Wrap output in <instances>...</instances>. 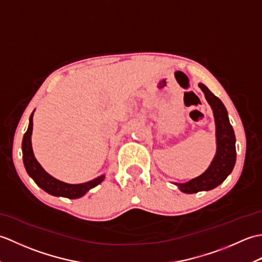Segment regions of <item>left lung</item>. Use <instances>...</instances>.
I'll return each instance as SVG.
<instances>
[{
  "instance_id": "left-lung-1",
  "label": "left lung",
  "mask_w": 262,
  "mask_h": 262,
  "mask_svg": "<svg viewBox=\"0 0 262 262\" xmlns=\"http://www.w3.org/2000/svg\"><path fill=\"white\" fill-rule=\"evenodd\" d=\"M199 88L205 93L206 100L214 111L217 151L213 162L202 176L186 183H176L180 190L186 193L210 190V189L221 185L232 172L236 160L235 135L233 127L230 124L225 105L203 83H199Z\"/></svg>"
}]
</instances>
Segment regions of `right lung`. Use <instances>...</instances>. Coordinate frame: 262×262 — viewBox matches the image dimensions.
Listing matches in <instances>:
<instances>
[{
    "mask_svg": "<svg viewBox=\"0 0 262 262\" xmlns=\"http://www.w3.org/2000/svg\"><path fill=\"white\" fill-rule=\"evenodd\" d=\"M32 116L31 114L29 118V126L24 135L22 140V158H24L25 168L33 181L40 187L42 190L53 194V196H62L70 199L80 198L88 190H90L93 187L98 186L100 182L103 181L104 176L98 177L97 179L89 181L85 183H80V185H70L55 179L52 176H49L47 172L41 168V165L38 163V161L35 159V155L32 152L31 147V133H32Z\"/></svg>",
    "mask_w": 262,
    "mask_h": 262,
    "instance_id": "right-lung-1",
    "label": "right lung"
}]
</instances>
